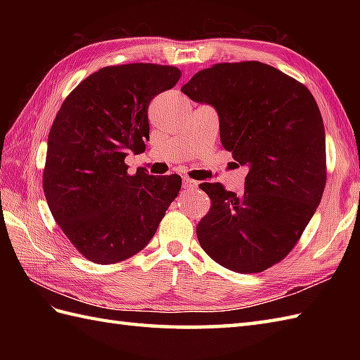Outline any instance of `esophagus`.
<instances>
[{"label": "esophagus", "mask_w": 360, "mask_h": 360, "mask_svg": "<svg viewBox=\"0 0 360 360\" xmlns=\"http://www.w3.org/2000/svg\"><path fill=\"white\" fill-rule=\"evenodd\" d=\"M182 187H184L186 190H193V188H198V182L196 181H193V179H190V178H182Z\"/></svg>", "instance_id": "34e87169"}]
</instances>
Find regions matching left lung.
Segmentation results:
<instances>
[{"instance_id": "left-lung-1", "label": "left lung", "mask_w": 360, "mask_h": 360, "mask_svg": "<svg viewBox=\"0 0 360 360\" xmlns=\"http://www.w3.org/2000/svg\"><path fill=\"white\" fill-rule=\"evenodd\" d=\"M215 106L219 139L248 165L244 192L202 182L210 209L196 226L213 262L241 274L280 263L300 240L326 184L323 119L303 83L262 62L217 63L181 88Z\"/></svg>"}]
</instances>
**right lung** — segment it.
Wrapping results in <instances>:
<instances>
[{"label":"right lung","instance_id":"add662e5","mask_svg":"<svg viewBox=\"0 0 360 360\" xmlns=\"http://www.w3.org/2000/svg\"><path fill=\"white\" fill-rule=\"evenodd\" d=\"M181 79L176 66L129 63L88 75L60 106L48 136L43 190L56 223L86 259L114 264L156 233L181 176L128 172L127 151L148 139V105Z\"/></svg>","mask_w":360,"mask_h":360}]
</instances>
